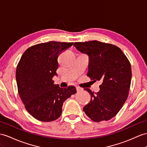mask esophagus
Returning a JSON list of instances; mask_svg holds the SVG:
<instances>
[{"label": "esophagus", "instance_id": "obj_1", "mask_svg": "<svg viewBox=\"0 0 147 147\" xmlns=\"http://www.w3.org/2000/svg\"><path fill=\"white\" fill-rule=\"evenodd\" d=\"M82 90H83V89L80 88V87H79V86H77V87H76V91H77V92L81 91H82Z\"/></svg>", "mask_w": 147, "mask_h": 147}]
</instances>
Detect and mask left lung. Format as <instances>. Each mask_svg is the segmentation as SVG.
<instances>
[{
  "label": "left lung",
  "instance_id": "left-lung-1",
  "mask_svg": "<svg viewBox=\"0 0 147 147\" xmlns=\"http://www.w3.org/2000/svg\"><path fill=\"white\" fill-rule=\"evenodd\" d=\"M73 45L89 56L87 76L95 82H102L97 92L84 89L91 97L84 112L94 122L111 119L121 109L129 96L131 79L129 60L121 49L111 43L93 40L75 42Z\"/></svg>",
  "mask_w": 147,
  "mask_h": 147
}]
</instances>
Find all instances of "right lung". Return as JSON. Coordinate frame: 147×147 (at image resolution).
Segmentation results:
<instances>
[{"mask_svg":"<svg viewBox=\"0 0 147 147\" xmlns=\"http://www.w3.org/2000/svg\"><path fill=\"white\" fill-rule=\"evenodd\" d=\"M73 42L49 41L33 45L26 50L16 69L18 92L26 110L41 122H51L61 115L65 101L76 93L73 86L61 88L54 84L58 58Z\"/></svg>","mask_w":147,"mask_h":147,"instance_id":"right-lung-1","label":"right lung"}]
</instances>
